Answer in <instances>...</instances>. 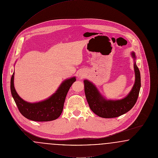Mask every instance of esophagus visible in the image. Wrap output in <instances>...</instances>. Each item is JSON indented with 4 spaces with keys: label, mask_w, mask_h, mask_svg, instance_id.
<instances>
[{
    "label": "esophagus",
    "mask_w": 158,
    "mask_h": 158,
    "mask_svg": "<svg viewBox=\"0 0 158 158\" xmlns=\"http://www.w3.org/2000/svg\"><path fill=\"white\" fill-rule=\"evenodd\" d=\"M85 76V73H82H82L81 72V73H80L79 74V77H80L81 78H82V77H84Z\"/></svg>",
    "instance_id": "esophagus-1"
}]
</instances>
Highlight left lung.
<instances>
[{"instance_id":"left-lung-1","label":"left lung","mask_w":158,"mask_h":158,"mask_svg":"<svg viewBox=\"0 0 158 158\" xmlns=\"http://www.w3.org/2000/svg\"><path fill=\"white\" fill-rule=\"evenodd\" d=\"M135 59V53H131ZM135 82L127 96L120 100H107L103 97L97 87L90 81L85 80V93L90 110L99 117L110 118L119 117L127 113L135 105L141 86V78L139 69L134 63Z\"/></svg>"}]
</instances>
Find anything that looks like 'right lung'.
I'll return each mask as SVG.
<instances>
[{
	"label": "right lung",
	"instance_id": "obj_1",
	"mask_svg": "<svg viewBox=\"0 0 158 158\" xmlns=\"http://www.w3.org/2000/svg\"><path fill=\"white\" fill-rule=\"evenodd\" d=\"M14 72L10 79V90L19 112L25 118L35 121H49L59 118L63 111L68 91L76 81L75 77L68 79L61 83L50 97L41 102L30 103L18 95L14 87Z\"/></svg>",
	"mask_w": 158,
	"mask_h": 158
}]
</instances>
